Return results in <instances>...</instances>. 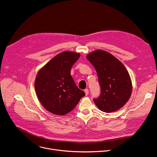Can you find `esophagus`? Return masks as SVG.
Instances as JSON below:
<instances>
[{"label": "esophagus", "mask_w": 157, "mask_h": 157, "mask_svg": "<svg viewBox=\"0 0 157 157\" xmlns=\"http://www.w3.org/2000/svg\"><path fill=\"white\" fill-rule=\"evenodd\" d=\"M84 93H85V94H86V96L88 95V94H89V90H88V89H85V90H84Z\"/></svg>", "instance_id": "1"}]
</instances>
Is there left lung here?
<instances>
[{
  "label": "left lung",
  "mask_w": 157,
  "mask_h": 157,
  "mask_svg": "<svg viewBox=\"0 0 157 157\" xmlns=\"http://www.w3.org/2000/svg\"><path fill=\"white\" fill-rule=\"evenodd\" d=\"M94 67L101 86V94L94 99L96 106L105 113L115 112L129 100L132 91L130 76L115 56L103 50H96L86 56Z\"/></svg>",
  "instance_id": "obj_1"
}]
</instances>
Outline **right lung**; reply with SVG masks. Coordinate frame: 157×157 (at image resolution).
Wrapping results in <instances>:
<instances>
[{
	"label": "right lung",
	"instance_id": "obj_1",
	"mask_svg": "<svg viewBox=\"0 0 157 157\" xmlns=\"http://www.w3.org/2000/svg\"><path fill=\"white\" fill-rule=\"evenodd\" d=\"M80 57L79 52L64 51L39 69L34 87L41 105L56 115L72 111L85 93L76 85L71 69Z\"/></svg>",
	"mask_w": 157,
	"mask_h": 157
}]
</instances>
